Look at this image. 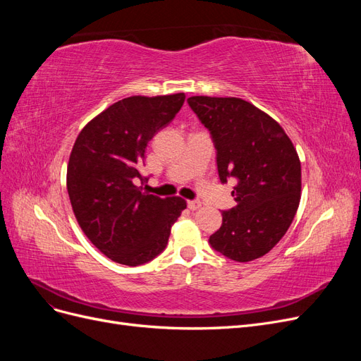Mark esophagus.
Segmentation results:
<instances>
[{
    "label": "esophagus",
    "mask_w": 361,
    "mask_h": 361,
    "mask_svg": "<svg viewBox=\"0 0 361 361\" xmlns=\"http://www.w3.org/2000/svg\"><path fill=\"white\" fill-rule=\"evenodd\" d=\"M188 207L191 211H197L199 207H202V202L200 200H188Z\"/></svg>",
    "instance_id": "esophagus-1"
}]
</instances>
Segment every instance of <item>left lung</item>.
Returning a JSON list of instances; mask_svg holds the SVG:
<instances>
[{
	"label": "left lung",
	"mask_w": 361,
	"mask_h": 361,
	"mask_svg": "<svg viewBox=\"0 0 361 361\" xmlns=\"http://www.w3.org/2000/svg\"><path fill=\"white\" fill-rule=\"evenodd\" d=\"M191 110L209 130L218 176L235 178L236 206L223 211L211 247L236 262L267 255L288 232L301 192V164L283 128L239 97L191 96Z\"/></svg>",
	"instance_id": "left-lung-1"
}]
</instances>
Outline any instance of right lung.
I'll list each match as a JSON object with an SVG mask.
<instances>
[{
  "mask_svg": "<svg viewBox=\"0 0 361 361\" xmlns=\"http://www.w3.org/2000/svg\"><path fill=\"white\" fill-rule=\"evenodd\" d=\"M185 94L130 96L84 126L68 166L73 214L92 244L117 264L138 267L167 247L171 226L187 207L180 197L143 192L145 152L179 113Z\"/></svg>",
  "mask_w": 361,
  "mask_h": 361,
  "instance_id": "obj_1",
  "label": "right lung"
}]
</instances>
